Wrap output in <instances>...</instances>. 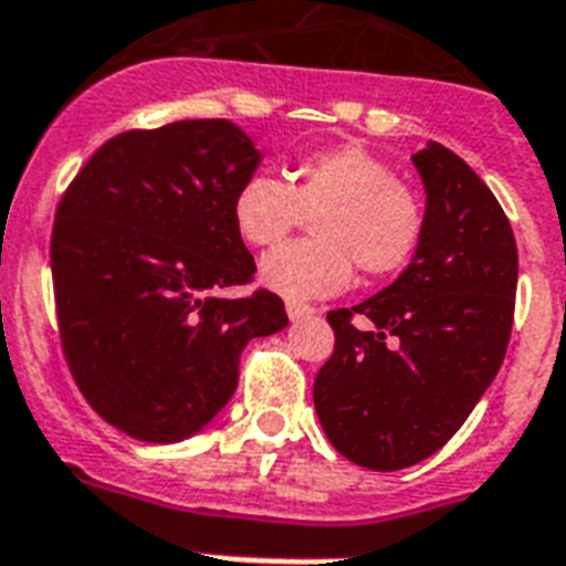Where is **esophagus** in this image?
<instances>
[{
    "label": "esophagus",
    "instance_id": "1",
    "mask_svg": "<svg viewBox=\"0 0 566 566\" xmlns=\"http://www.w3.org/2000/svg\"><path fill=\"white\" fill-rule=\"evenodd\" d=\"M286 315L292 317V321H303V317H312V315H315V308L306 306V303L289 301V303H286Z\"/></svg>",
    "mask_w": 566,
    "mask_h": 566
}]
</instances>
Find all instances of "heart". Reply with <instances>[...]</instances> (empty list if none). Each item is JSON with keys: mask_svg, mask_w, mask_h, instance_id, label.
Returning <instances> with one entry per match:
<instances>
[{"mask_svg": "<svg viewBox=\"0 0 566 566\" xmlns=\"http://www.w3.org/2000/svg\"><path fill=\"white\" fill-rule=\"evenodd\" d=\"M237 234L274 245L312 217V240L280 245L260 260V280L289 301L332 297L349 286L355 265L369 277L398 272L423 234V202L360 145L306 154L289 182L251 174L231 200Z\"/></svg>", "mask_w": 566, "mask_h": 566, "instance_id": "b5f03b06", "label": "heart"}]
</instances>
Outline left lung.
Instances as JSON below:
<instances>
[{"instance_id":"1","label":"left lung","mask_w":566,"mask_h":566,"mask_svg":"<svg viewBox=\"0 0 566 566\" xmlns=\"http://www.w3.org/2000/svg\"><path fill=\"white\" fill-rule=\"evenodd\" d=\"M412 163L427 191L412 263L369 301L329 312L335 352L315 378L332 447L375 472L423 461L470 418L504 364L518 286L513 226L484 180L441 143Z\"/></svg>"}]
</instances>
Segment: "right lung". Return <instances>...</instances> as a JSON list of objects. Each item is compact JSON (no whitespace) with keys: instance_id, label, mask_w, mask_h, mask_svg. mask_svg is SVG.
Returning a JSON list of instances; mask_svg holds the SVG:
<instances>
[{"instance_id":"obj_1","label":"right lung","mask_w":566,"mask_h":566,"mask_svg":"<svg viewBox=\"0 0 566 566\" xmlns=\"http://www.w3.org/2000/svg\"><path fill=\"white\" fill-rule=\"evenodd\" d=\"M260 159L229 119L125 132L56 206L51 272L65 360L91 407L137 441L200 432L234 395L245 343L286 329L277 294H220L258 272L231 200Z\"/></svg>"}]
</instances>
